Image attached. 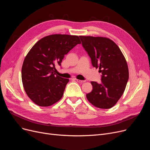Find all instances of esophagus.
Here are the masks:
<instances>
[{"instance_id":"obj_1","label":"esophagus","mask_w":150,"mask_h":150,"mask_svg":"<svg viewBox=\"0 0 150 150\" xmlns=\"http://www.w3.org/2000/svg\"><path fill=\"white\" fill-rule=\"evenodd\" d=\"M76 81L77 82H79V83H84L85 81H82V80H79V79H76Z\"/></svg>"}]
</instances>
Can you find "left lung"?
<instances>
[{"label":"left lung","mask_w":150,"mask_h":150,"mask_svg":"<svg viewBox=\"0 0 150 150\" xmlns=\"http://www.w3.org/2000/svg\"><path fill=\"white\" fill-rule=\"evenodd\" d=\"M92 65L101 73V83L91 82L87 100L99 109H110L123 95L129 79V69L122 52L115 42L101 37L79 36Z\"/></svg>","instance_id":"left-lung-1"}]
</instances>
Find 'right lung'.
<instances>
[{"label":"right lung","mask_w":150,"mask_h":150,"mask_svg":"<svg viewBox=\"0 0 150 150\" xmlns=\"http://www.w3.org/2000/svg\"><path fill=\"white\" fill-rule=\"evenodd\" d=\"M77 35L54 34L42 38L30 49L22 67V82L28 97L35 104L48 107L62 98L68 79L55 75V65L77 44Z\"/></svg>","instance_id":"1"}]
</instances>
